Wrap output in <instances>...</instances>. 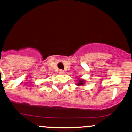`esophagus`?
<instances>
[{
	"mask_svg": "<svg viewBox=\"0 0 132 132\" xmlns=\"http://www.w3.org/2000/svg\"><path fill=\"white\" fill-rule=\"evenodd\" d=\"M59 74H61V75H63L64 73V71L63 70V69H59Z\"/></svg>",
	"mask_w": 132,
	"mask_h": 132,
	"instance_id": "obj_1",
	"label": "esophagus"
}]
</instances>
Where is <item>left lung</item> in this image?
I'll use <instances>...</instances> for the list:
<instances>
[{
	"label": "left lung",
	"instance_id": "obj_1",
	"mask_svg": "<svg viewBox=\"0 0 132 132\" xmlns=\"http://www.w3.org/2000/svg\"><path fill=\"white\" fill-rule=\"evenodd\" d=\"M78 79L79 80V81H78V83L76 84V85H78V86H81V85H84V83H85V81H83L81 79H79V78H78Z\"/></svg>",
	"mask_w": 132,
	"mask_h": 132
}]
</instances>
